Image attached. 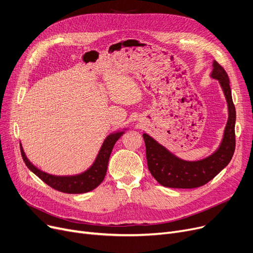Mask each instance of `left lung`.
Listing matches in <instances>:
<instances>
[{
  "instance_id": "obj_1",
  "label": "left lung",
  "mask_w": 253,
  "mask_h": 253,
  "mask_svg": "<svg viewBox=\"0 0 253 253\" xmlns=\"http://www.w3.org/2000/svg\"><path fill=\"white\" fill-rule=\"evenodd\" d=\"M211 76L219 81L228 108V119L222 142L212 155L198 162H186L178 159L147 134H143L148 170L163 186L196 188L205 185L225 168L233 158L236 147V109L232 98L230 79L225 70L217 62L213 63Z\"/></svg>"
}]
</instances>
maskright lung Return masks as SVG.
Listing matches in <instances>:
<instances>
[{
  "instance_id": "right-lung-1",
  "label": "right lung",
  "mask_w": 253,
  "mask_h": 253,
  "mask_svg": "<svg viewBox=\"0 0 253 253\" xmlns=\"http://www.w3.org/2000/svg\"><path fill=\"white\" fill-rule=\"evenodd\" d=\"M124 131H120V133H115L108 136L104 141L93 165L87 171L76 176L61 177L42 172L39 169H37L34 165H32V163H30L25 152H23L21 145L20 151L22 160L26 163L27 167L47 185H49L53 189H56L61 192H65V194H84V192L90 191L95 187H98L102 183L107 172L108 162H109V158L114 144L120 137H122Z\"/></svg>"
}]
</instances>
